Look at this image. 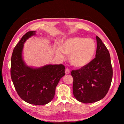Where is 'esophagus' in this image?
I'll use <instances>...</instances> for the list:
<instances>
[{"label":"esophagus","instance_id":"1","mask_svg":"<svg viewBox=\"0 0 124 124\" xmlns=\"http://www.w3.org/2000/svg\"><path fill=\"white\" fill-rule=\"evenodd\" d=\"M65 74H66V75L69 74V73H70V70H69V69H68V68H67V69H65Z\"/></svg>","mask_w":124,"mask_h":124}]
</instances>
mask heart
<instances>
[{
    "mask_svg": "<svg viewBox=\"0 0 124 124\" xmlns=\"http://www.w3.org/2000/svg\"><path fill=\"white\" fill-rule=\"evenodd\" d=\"M96 52V45L93 39L74 37L67 39L55 48L57 56L65 59V54L70 55V61L73 66L82 68L91 62Z\"/></svg>",
    "mask_w": 124,
    "mask_h": 124,
    "instance_id": "b5f03b06",
    "label": "heart"
}]
</instances>
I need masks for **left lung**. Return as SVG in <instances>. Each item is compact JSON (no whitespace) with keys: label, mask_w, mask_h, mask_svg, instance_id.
<instances>
[{"label":"left lung","mask_w":124,"mask_h":124,"mask_svg":"<svg viewBox=\"0 0 124 124\" xmlns=\"http://www.w3.org/2000/svg\"><path fill=\"white\" fill-rule=\"evenodd\" d=\"M95 57L86 66L72 70L73 93L78 101L91 103L102 99L111 85L112 68L108 50L96 36Z\"/></svg>","instance_id":"8db88e82"}]
</instances>
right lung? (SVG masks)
Segmentation results:
<instances>
[{"label":"right lung","mask_w":124,"mask_h":124,"mask_svg":"<svg viewBox=\"0 0 124 124\" xmlns=\"http://www.w3.org/2000/svg\"><path fill=\"white\" fill-rule=\"evenodd\" d=\"M36 31L23 36L13 50L10 76L15 88L23 101L31 104L44 105L54 98L55 88L65 75L63 64H47L40 68L28 66L23 59V49L26 40L36 35Z\"/></svg>","instance_id":"right-lung-1"}]
</instances>
